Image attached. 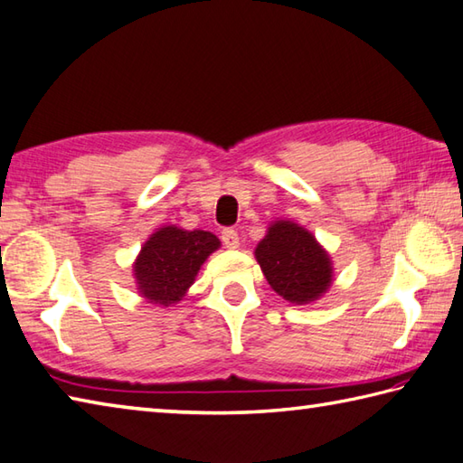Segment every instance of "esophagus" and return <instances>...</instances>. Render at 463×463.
<instances>
[{"label": "esophagus", "mask_w": 463, "mask_h": 463, "mask_svg": "<svg viewBox=\"0 0 463 463\" xmlns=\"http://www.w3.org/2000/svg\"><path fill=\"white\" fill-rule=\"evenodd\" d=\"M222 241L228 250H238L240 248V235L235 230H223L222 232Z\"/></svg>", "instance_id": "obj_1"}]
</instances>
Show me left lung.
<instances>
[{
	"label": "left lung",
	"instance_id": "8db88e82",
	"mask_svg": "<svg viewBox=\"0 0 463 463\" xmlns=\"http://www.w3.org/2000/svg\"><path fill=\"white\" fill-rule=\"evenodd\" d=\"M253 253L271 289L289 304H314L334 284L327 250L314 233L291 220L271 222Z\"/></svg>",
	"mask_w": 463,
	"mask_h": 463
}]
</instances>
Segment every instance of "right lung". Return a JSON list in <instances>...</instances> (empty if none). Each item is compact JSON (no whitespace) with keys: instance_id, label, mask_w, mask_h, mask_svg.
<instances>
[{"instance_id":"right-lung-1","label":"right lung","mask_w":463,"mask_h":463,"mask_svg":"<svg viewBox=\"0 0 463 463\" xmlns=\"http://www.w3.org/2000/svg\"><path fill=\"white\" fill-rule=\"evenodd\" d=\"M220 245L212 232L162 225L144 241L131 266L137 294L159 307L177 304L194 286L203 261Z\"/></svg>"}]
</instances>
